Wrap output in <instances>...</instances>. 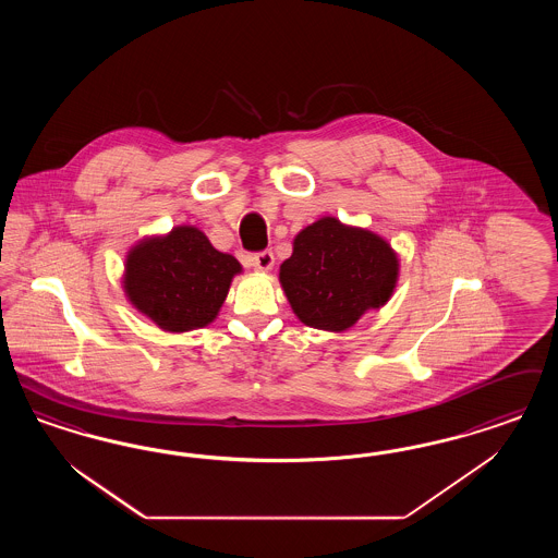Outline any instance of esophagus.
I'll return each instance as SVG.
<instances>
[{
	"mask_svg": "<svg viewBox=\"0 0 558 558\" xmlns=\"http://www.w3.org/2000/svg\"><path fill=\"white\" fill-rule=\"evenodd\" d=\"M251 264L257 271H269L274 268V253L271 251H262V253H255L251 257Z\"/></svg>",
	"mask_w": 558,
	"mask_h": 558,
	"instance_id": "esophagus-1",
	"label": "esophagus"
}]
</instances>
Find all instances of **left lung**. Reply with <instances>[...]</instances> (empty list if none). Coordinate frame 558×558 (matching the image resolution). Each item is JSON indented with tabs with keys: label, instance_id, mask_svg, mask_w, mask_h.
<instances>
[{
	"label": "left lung",
	"instance_id": "1",
	"mask_svg": "<svg viewBox=\"0 0 558 558\" xmlns=\"http://www.w3.org/2000/svg\"><path fill=\"white\" fill-rule=\"evenodd\" d=\"M278 278L305 326L344 332L363 313L388 303L399 280V255L376 232L324 216L294 236Z\"/></svg>",
	"mask_w": 558,
	"mask_h": 558
}]
</instances>
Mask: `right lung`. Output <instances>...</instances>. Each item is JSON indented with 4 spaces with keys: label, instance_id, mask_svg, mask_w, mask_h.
Here are the masks:
<instances>
[{
    "label": "right lung",
    "instance_id": "right-lung-1",
    "mask_svg": "<svg viewBox=\"0 0 558 558\" xmlns=\"http://www.w3.org/2000/svg\"><path fill=\"white\" fill-rule=\"evenodd\" d=\"M241 264L220 253L195 226L145 236L129 251L122 289L136 312L163 332L209 326L226 301Z\"/></svg>",
    "mask_w": 558,
    "mask_h": 558
}]
</instances>
